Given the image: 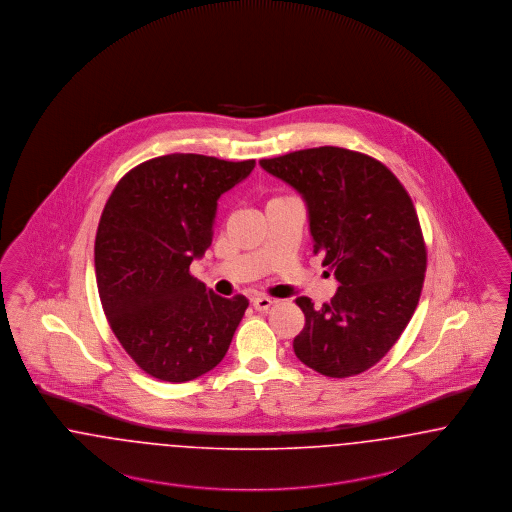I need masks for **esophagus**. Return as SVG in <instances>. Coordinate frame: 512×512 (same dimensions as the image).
I'll use <instances>...</instances> for the list:
<instances>
[{
    "label": "esophagus",
    "mask_w": 512,
    "mask_h": 512,
    "mask_svg": "<svg viewBox=\"0 0 512 512\" xmlns=\"http://www.w3.org/2000/svg\"><path fill=\"white\" fill-rule=\"evenodd\" d=\"M273 302H275V300H271V298H267V296H262V294H258V296L252 298V306H254L256 312H267V310L273 306Z\"/></svg>",
    "instance_id": "34e87169"
}]
</instances>
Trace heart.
Returning <instances> with one entry per match:
<instances>
[{"label": "heart", "instance_id": "obj_1", "mask_svg": "<svg viewBox=\"0 0 512 512\" xmlns=\"http://www.w3.org/2000/svg\"><path fill=\"white\" fill-rule=\"evenodd\" d=\"M275 199H279V197H275Z\"/></svg>", "mask_w": 512, "mask_h": 512}]
</instances>
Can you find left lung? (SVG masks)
<instances>
[{"label": "left lung", "instance_id": "left-lung-1", "mask_svg": "<svg viewBox=\"0 0 512 512\" xmlns=\"http://www.w3.org/2000/svg\"><path fill=\"white\" fill-rule=\"evenodd\" d=\"M262 168L302 193L313 254L340 287L313 308L296 298L306 325L296 357L331 378L359 375L390 352L423 290L426 245L413 200L380 160L342 147L262 158Z\"/></svg>", "mask_w": 512, "mask_h": 512}]
</instances>
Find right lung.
<instances>
[{"instance_id":"1","label":"right lung","mask_w":512,"mask_h":512,"mask_svg":"<svg viewBox=\"0 0 512 512\" xmlns=\"http://www.w3.org/2000/svg\"><path fill=\"white\" fill-rule=\"evenodd\" d=\"M256 160L174 153L116 183L95 235V277L112 333L135 365L166 382L212 371L229 350L248 300L222 298L189 271L212 245L220 195Z\"/></svg>"}]
</instances>
